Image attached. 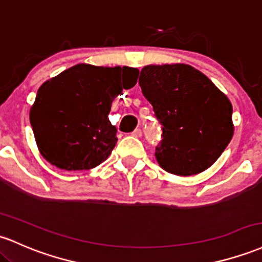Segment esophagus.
Instances as JSON below:
<instances>
[{"instance_id":"1","label":"esophagus","mask_w":262,"mask_h":262,"mask_svg":"<svg viewBox=\"0 0 262 262\" xmlns=\"http://www.w3.org/2000/svg\"><path fill=\"white\" fill-rule=\"evenodd\" d=\"M132 136L136 137V138H140V137H142V130H140V129H136V130L132 133Z\"/></svg>"}]
</instances>
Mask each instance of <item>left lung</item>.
Masks as SVG:
<instances>
[{"mask_svg":"<svg viewBox=\"0 0 262 262\" xmlns=\"http://www.w3.org/2000/svg\"><path fill=\"white\" fill-rule=\"evenodd\" d=\"M139 85L163 125L162 144L155 151L158 164L180 177L210 168L234 136L228 97L184 63L145 66Z\"/></svg>","mask_w":262,"mask_h":262,"instance_id":"obj_1","label":"left lung"}]
</instances>
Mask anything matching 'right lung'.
Listing matches in <instances>:
<instances>
[{
  "label": "right lung",
  "instance_id": "right-lung-1",
  "mask_svg": "<svg viewBox=\"0 0 262 262\" xmlns=\"http://www.w3.org/2000/svg\"><path fill=\"white\" fill-rule=\"evenodd\" d=\"M139 70L79 63L46 80L30 109L39 153L64 170L98 166L117 144L108 114L123 89L134 87Z\"/></svg>",
  "mask_w": 262,
  "mask_h": 262
}]
</instances>
